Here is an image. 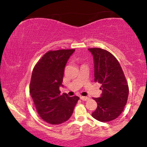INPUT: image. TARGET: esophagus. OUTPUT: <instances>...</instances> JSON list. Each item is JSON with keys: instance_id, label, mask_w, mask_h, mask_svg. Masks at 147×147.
Wrapping results in <instances>:
<instances>
[{"instance_id": "34e87169", "label": "esophagus", "mask_w": 147, "mask_h": 147, "mask_svg": "<svg viewBox=\"0 0 147 147\" xmlns=\"http://www.w3.org/2000/svg\"><path fill=\"white\" fill-rule=\"evenodd\" d=\"M80 99H82V100H83V101H87V100H88V99H89V97H84V96H81Z\"/></svg>"}]
</instances>
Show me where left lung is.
<instances>
[{
  "mask_svg": "<svg viewBox=\"0 0 147 147\" xmlns=\"http://www.w3.org/2000/svg\"><path fill=\"white\" fill-rule=\"evenodd\" d=\"M93 55L95 82L101 84L102 95L92 113L97 120L108 122L119 116L127 103L129 86L122 67L111 52L99 48H88Z\"/></svg>",
  "mask_w": 147,
  "mask_h": 147,
  "instance_id": "8db88e82",
  "label": "left lung"
}]
</instances>
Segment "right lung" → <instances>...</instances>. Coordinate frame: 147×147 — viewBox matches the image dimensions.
Instances as JSON below:
<instances>
[{
  "label": "right lung",
  "mask_w": 147,
  "mask_h": 147,
  "mask_svg": "<svg viewBox=\"0 0 147 147\" xmlns=\"http://www.w3.org/2000/svg\"><path fill=\"white\" fill-rule=\"evenodd\" d=\"M75 49L50 50L33 69L30 93L37 113L50 124H59L71 117L78 102L77 96L60 94L65 64Z\"/></svg>",
  "instance_id": "obj_1"
}]
</instances>
